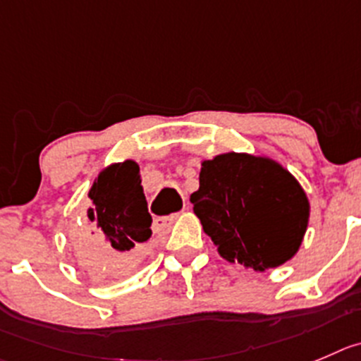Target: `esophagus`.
<instances>
[{
  "instance_id": "34e87169",
  "label": "esophagus",
  "mask_w": 361,
  "mask_h": 361,
  "mask_svg": "<svg viewBox=\"0 0 361 361\" xmlns=\"http://www.w3.org/2000/svg\"><path fill=\"white\" fill-rule=\"evenodd\" d=\"M175 219H177V216H166V218H156L154 219V225H152V228H154V232H156V234H161V232H166L168 228H170L171 225H173V221Z\"/></svg>"
}]
</instances>
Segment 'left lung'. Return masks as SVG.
I'll return each mask as SVG.
<instances>
[{
  "mask_svg": "<svg viewBox=\"0 0 361 361\" xmlns=\"http://www.w3.org/2000/svg\"><path fill=\"white\" fill-rule=\"evenodd\" d=\"M198 180L193 211L223 259L262 273L296 255L310 204L280 163L245 152L219 154L202 161Z\"/></svg>",
  "mask_w": 361,
  "mask_h": 361,
  "instance_id": "left-lung-1",
  "label": "left lung"
}]
</instances>
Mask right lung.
<instances>
[{"label":"right lung","mask_w":361,"mask_h":361,"mask_svg":"<svg viewBox=\"0 0 361 361\" xmlns=\"http://www.w3.org/2000/svg\"><path fill=\"white\" fill-rule=\"evenodd\" d=\"M88 198L87 214L94 228L74 235L80 264L92 276H122L145 255L152 235L138 163L126 159L102 168Z\"/></svg>","instance_id":"1"}]
</instances>
